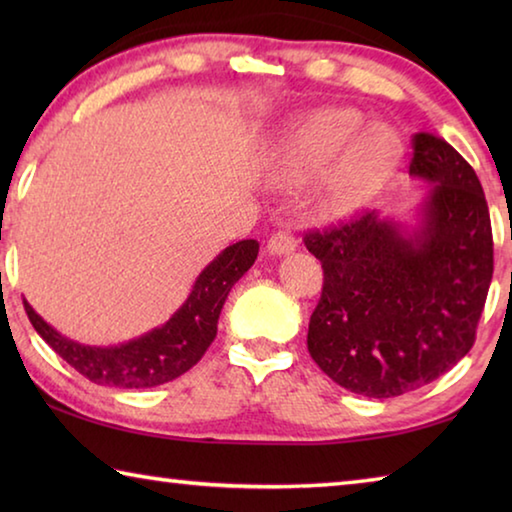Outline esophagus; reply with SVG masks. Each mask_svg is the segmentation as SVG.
Listing matches in <instances>:
<instances>
[{"mask_svg":"<svg viewBox=\"0 0 512 512\" xmlns=\"http://www.w3.org/2000/svg\"><path fill=\"white\" fill-rule=\"evenodd\" d=\"M266 250H268V255H273V257L289 255L296 250V239H293V235H289L287 230L273 232V235L266 241Z\"/></svg>","mask_w":512,"mask_h":512,"instance_id":"34e87169","label":"esophagus"}]
</instances>
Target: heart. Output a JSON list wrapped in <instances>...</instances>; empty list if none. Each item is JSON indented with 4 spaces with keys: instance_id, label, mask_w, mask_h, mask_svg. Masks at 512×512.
Instances as JSON below:
<instances>
[{
    "instance_id": "obj_1",
    "label": "heart",
    "mask_w": 512,
    "mask_h": 512,
    "mask_svg": "<svg viewBox=\"0 0 512 512\" xmlns=\"http://www.w3.org/2000/svg\"><path fill=\"white\" fill-rule=\"evenodd\" d=\"M402 158V142L388 126H368L352 108H323L298 119L273 155V178L298 187L323 173L318 205L343 214L361 205Z\"/></svg>"
}]
</instances>
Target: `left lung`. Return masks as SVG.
<instances>
[{
  "mask_svg": "<svg viewBox=\"0 0 512 512\" xmlns=\"http://www.w3.org/2000/svg\"><path fill=\"white\" fill-rule=\"evenodd\" d=\"M427 194L409 225L361 212L305 246L323 264L307 348L345 391L397 397L454 368L474 345L492 280V228L474 169L452 144L413 137Z\"/></svg>",
  "mask_w": 512,
  "mask_h": 512,
  "instance_id": "1",
  "label": "left lung"
}]
</instances>
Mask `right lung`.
<instances>
[{
  "instance_id": "1",
  "label": "right lung",
  "mask_w": 512,
  "mask_h": 512,
  "mask_svg": "<svg viewBox=\"0 0 512 512\" xmlns=\"http://www.w3.org/2000/svg\"><path fill=\"white\" fill-rule=\"evenodd\" d=\"M257 253L259 244L255 239L237 241L221 250L196 277L187 300L167 323L110 348L67 339L47 320H42L27 300L24 309L31 325L58 357H63L94 384L110 388H153L173 381L201 361L216 336V323L225 298L241 275L255 264Z\"/></svg>"
}]
</instances>
